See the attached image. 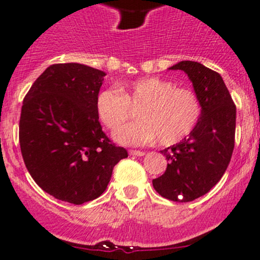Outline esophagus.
Listing matches in <instances>:
<instances>
[{
    "label": "esophagus",
    "mask_w": 260,
    "mask_h": 260,
    "mask_svg": "<svg viewBox=\"0 0 260 260\" xmlns=\"http://www.w3.org/2000/svg\"><path fill=\"white\" fill-rule=\"evenodd\" d=\"M129 154L132 156H145V152L143 151H137V149H129Z\"/></svg>",
    "instance_id": "1"
}]
</instances>
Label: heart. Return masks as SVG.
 <instances>
[{
    "label": "heart",
    "instance_id": "b5f03b06",
    "mask_svg": "<svg viewBox=\"0 0 260 260\" xmlns=\"http://www.w3.org/2000/svg\"><path fill=\"white\" fill-rule=\"evenodd\" d=\"M138 122L113 133L120 145L145 146L158 140L164 146L176 145L187 137L201 118V102L188 88H177L171 80L145 77L104 89L98 94L95 109L109 129L120 127L138 109Z\"/></svg>",
    "mask_w": 260,
    "mask_h": 260
}]
</instances>
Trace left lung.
I'll return each mask as SVG.
<instances>
[{
    "label": "left lung",
    "mask_w": 260,
    "mask_h": 260,
    "mask_svg": "<svg viewBox=\"0 0 260 260\" xmlns=\"http://www.w3.org/2000/svg\"><path fill=\"white\" fill-rule=\"evenodd\" d=\"M170 69L187 74L203 112L188 137L162 149L169 164L152 183L164 198L188 203L209 192L226 171L234 149L237 108L219 73L188 60Z\"/></svg>",
    "instance_id": "obj_1"
}]
</instances>
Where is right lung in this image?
I'll return each instance as SVG.
<instances>
[{
  "instance_id": "1",
  "label": "right lung",
  "mask_w": 260,
  "mask_h": 260,
  "mask_svg": "<svg viewBox=\"0 0 260 260\" xmlns=\"http://www.w3.org/2000/svg\"><path fill=\"white\" fill-rule=\"evenodd\" d=\"M106 73L78 62L50 65L23 99L20 147L26 169L49 195L81 205L99 198L128 157L102 131L95 101Z\"/></svg>"
}]
</instances>
